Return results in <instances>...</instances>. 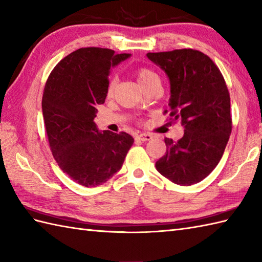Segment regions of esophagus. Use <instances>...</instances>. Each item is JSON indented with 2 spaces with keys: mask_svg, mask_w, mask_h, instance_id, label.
Instances as JSON below:
<instances>
[{
  "mask_svg": "<svg viewBox=\"0 0 262 262\" xmlns=\"http://www.w3.org/2000/svg\"><path fill=\"white\" fill-rule=\"evenodd\" d=\"M152 138V136L149 134H146V133H142V134L137 135L136 136V140L138 141H142V142H146V141H149Z\"/></svg>",
  "mask_w": 262,
  "mask_h": 262,
  "instance_id": "esophagus-1",
  "label": "esophagus"
}]
</instances>
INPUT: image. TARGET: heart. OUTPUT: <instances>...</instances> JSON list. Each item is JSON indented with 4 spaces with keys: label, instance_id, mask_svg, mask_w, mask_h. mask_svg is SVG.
Here are the masks:
<instances>
[{
    "label": "heart",
    "instance_id": "1",
    "mask_svg": "<svg viewBox=\"0 0 262 262\" xmlns=\"http://www.w3.org/2000/svg\"><path fill=\"white\" fill-rule=\"evenodd\" d=\"M135 73H136L137 81L142 85L143 89L148 86L149 84H152V83H154V82H160L159 75L155 73L154 71L149 70V69H145V68L138 69V70H136ZM116 86H117V77L113 76L110 79V81L108 83V88H107V94L109 97L113 96Z\"/></svg>",
    "mask_w": 262,
    "mask_h": 262
}]
</instances>
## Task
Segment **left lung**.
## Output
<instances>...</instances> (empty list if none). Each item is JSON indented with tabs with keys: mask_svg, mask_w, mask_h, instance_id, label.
Wrapping results in <instances>:
<instances>
[{
	"mask_svg": "<svg viewBox=\"0 0 262 262\" xmlns=\"http://www.w3.org/2000/svg\"><path fill=\"white\" fill-rule=\"evenodd\" d=\"M146 56L168 76L170 116L185 128L178 142L165 138L166 152L155 168L177 185H194L216 168L231 135L230 93L224 77L207 55L193 49Z\"/></svg>",
	"mask_w": 262,
	"mask_h": 262,
	"instance_id": "obj_1",
	"label": "left lung"
}]
</instances>
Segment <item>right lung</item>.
I'll list each match as a JSON object with an SVG mask.
<instances>
[{
    "label": "right lung",
    "mask_w": 262,
    "mask_h": 262,
    "mask_svg": "<svg viewBox=\"0 0 262 262\" xmlns=\"http://www.w3.org/2000/svg\"><path fill=\"white\" fill-rule=\"evenodd\" d=\"M129 57L107 48H80L60 60L46 82L41 108L53 157L81 186L108 181L134 143L127 133L100 132L94 122L111 69Z\"/></svg>",
    "instance_id": "1"
}]
</instances>
